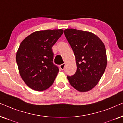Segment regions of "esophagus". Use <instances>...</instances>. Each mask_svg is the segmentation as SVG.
<instances>
[{"instance_id": "34e87169", "label": "esophagus", "mask_w": 123, "mask_h": 123, "mask_svg": "<svg viewBox=\"0 0 123 123\" xmlns=\"http://www.w3.org/2000/svg\"><path fill=\"white\" fill-rule=\"evenodd\" d=\"M65 65V63L62 64L60 65V69H61L62 70H64V69Z\"/></svg>"}]
</instances>
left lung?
Returning <instances> with one entry per match:
<instances>
[{"label":"left lung","mask_w":123,"mask_h":123,"mask_svg":"<svg viewBox=\"0 0 123 123\" xmlns=\"http://www.w3.org/2000/svg\"><path fill=\"white\" fill-rule=\"evenodd\" d=\"M64 33L75 55L77 65L75 74L67 76L68 81L80 92L92 90L99 81L107 66L104 43L89 31L66 29Z\"/></svg>","instance_id":"8db88e82"}]
</instances>
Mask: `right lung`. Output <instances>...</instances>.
<instances>
[{
    "mask_svg": "<svg viewBox=\"0 0 123 123\" xmlns=\"http://www.w3.org/2000/svg\"><path fill=\"white\" fill-rule=\"evenodd\" d=\"M63 31V29L37 31L21 43L16 60L21 77L30 88L43 91L54 83L59 68L52 62V47Z\"/></svg>",
    "mask_w": 123,
    "mask_h": 123,
    "instance_id": "1",
    "label": "right lung"
}]
</instances>
